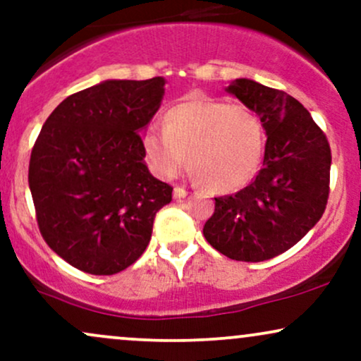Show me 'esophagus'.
<instances>
[{"label":"esophagus","mask_w":361,"mask_h":361,"mask_svg":"<svg viewBox=\"0 0 361 361\" xmlns=\"http://www.w3.org/2000/svg\"><path fill=\"white\" fill-rule=\"evenodd\" d=\"M188 192H186V188L183 186H175V190H173V197L175 198H185Z\"/></svg>","instance_id":"1"}]
</instances>
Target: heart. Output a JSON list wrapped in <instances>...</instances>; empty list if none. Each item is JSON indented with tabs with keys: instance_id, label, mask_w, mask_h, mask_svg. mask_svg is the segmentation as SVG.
Instances as JSON below:
<instances>
[{
	"instance_id": "1",
	"label": "heart",
	"mask_w": 361,
	"mask_h": 361,
	"mask_svg": "<svg viewBox=\"0 0 361 361\" xmlns=\"http://www.w3.org/2000/svg\"><path fill=\"white\" fill-rule=\"evenodd\" d=\"M142 142L157 176H176L190 156V168L205 188L233 192L259 169L267 132L250 106L192 97L166 111L163 128L149 127Z\"/></svg>"
}]
</instances>
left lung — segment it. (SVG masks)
I'll return each mask as SVG.
<instances>
[{"label":"left lung","instance_id":"obj_1","mask_svg":"<svg viewBox=\"0 0 361 361\" xmlns=\"http://www.w3.org/2000/svg\"><path fill=\"white\" fill-rule=\"evenodd\" d=\"M263 120V168L246 188L215 198L204 235L227 258L258 263L304 238L324 214L331 149L300 102L285 91L239 78L226 88Z\"/></svg>","mask_w":361,"mask_h":361}]
</instances>
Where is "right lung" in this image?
Instances as JSON below:
<instances>
[{"instance_id":"right-lung-1","label":"right lung","mask_w":361,"mask_h":361,"mask_svg":"<svg viewBox=\"0 0 361 361\" xmlns=\"http://www.w3.org/2000/svg\"><path fill=\"white\" fill-rule=\"evenodd\" d=\"M164 78L109 80L66 98L32 149L28 185L45 243L91 275H115L146 251L173 188L149 173L140 132Z\"/></svg>"}]
</instances>
